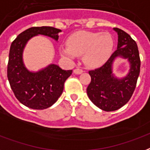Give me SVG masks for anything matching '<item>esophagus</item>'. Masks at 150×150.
Instances as JSON below:
<instances>
[{"label":"esophagus","instance_id":"esophagus-1","mask_svg":"<svg viewBox=\"0 0 150 150\" xmlns=\"http://www.w3.org/2000/svg\"><path fill=\"white\" fill-rule=\"evenodd\" d=\"M83 71L81 69V68H79V67H77V68H75V69L74 70V73L76 74V75H79V74L83 73Z\"/></svg>","mask_w":150,"mask_h":150}]
</instances>
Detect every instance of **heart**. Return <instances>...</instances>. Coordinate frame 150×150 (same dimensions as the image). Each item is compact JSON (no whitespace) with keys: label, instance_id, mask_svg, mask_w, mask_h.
<instances>
[{"label":"heart","instance_id":"heart-1","mask_svg":"<svg viewBox=\"0 0 150 150\" xmlns=\"http://www.w3.org/2000/svg\"><path fill=\"white\" fill-rule=\"evenodd\" d=\"M67 45L60 47V54L64 57L74 59L77 55L83 54L85 64L95 67L109 59L114 47V40L110 33L80 31L68 39Z\"/></svg>","mask_w":150,"mask_h":150}]
</instances>
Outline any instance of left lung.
I'll return each instance as SVG.
<instances>
[{"label": "left lung", "instance_id": "left-lung-1", "mask_svg": "<svg viewBox=\"0 0 150 150\" xmlns=\"http://www.w3.org/2000/svg\"><path fill=\"white\" fill-rule=\"evenodd\" d=\"M114 30L118 35L117 50L103 66L90 71L91 81L86 88L91 101L105 111L117 110L128 103L140 73L141 60L136 42L123 30L117 28ZM117 57L126 58L130 63L129 73L122 79L112 74V64Z\"/></svg>", "mask_w": 150, "mask_h": 150}]
</instances>
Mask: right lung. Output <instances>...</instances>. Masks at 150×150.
Returning a JSON list of instances; mask_svg holds the SVG:
<instances>
[{
    "label": "right lung",
    "instance_id": "right-lung-1",
    "mask_svg": "<svg viewBox=\"0 0 150 150\" xmlns=\"http://www.w3.org/2000/svg\"><path fill=\"white\" fill-rule=\"evenodd\" d=\"M61 30L53 27H33L25 30L11 44L7 76L10 86L21 103L34 110L47 109L58 100L64 91L65 81L72 70L61 69L50 64L39 71L32 72L24 66L23 51L33 36L44 35L58 40Z\"/></svg>",
    "mask_w": 150,
    "mask_h": 150
}]
</instances>
